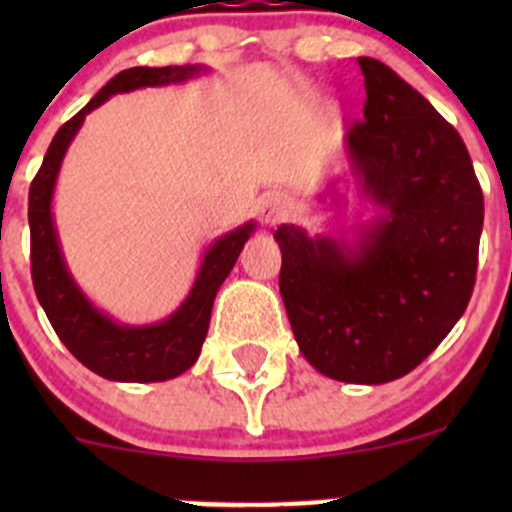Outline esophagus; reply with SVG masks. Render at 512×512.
Segmentation results:
<instances>
[{"instance_id":"obj_1","label":"esophagus","mask_w":512,"mask_h":512,"mask_svg":"<svg viewBox=\"0 0 512 512\" xmlns=\"http://www.w3.org/2000/svg\"><path fill=\"white\" fill-rule=\"evenodd\" d=\"M292 215V200L287 195L275 193V195H267L265 203H262V220L267 225H277L282 220H287Z\"/></svg>"}]
</instances>
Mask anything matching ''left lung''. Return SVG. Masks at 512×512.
<instances>
[{
  "label": "left lung",
  "mask_w": 512,
  "mask_h": 512,
  "mask_svg": "<svg viewBox=\"0 0 512 512\" xmlns=\"http://www.w3.org/2000/svg\"><path fill=\"white\" fill-rule=\"evenodd\" d=\"M359 66L364 121L347 131V151L379 215L352 245L294 225L275 240L304 359L329 379L386 384L414 371L466 312L483 190L456 128L386 64L359 56Z\"/></svg>",
  "instance_id": "1"
}]
</instances>
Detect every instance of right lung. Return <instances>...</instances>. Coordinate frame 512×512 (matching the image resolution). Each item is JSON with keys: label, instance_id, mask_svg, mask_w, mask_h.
<instances>
[{"label": "right lung", "instance_id": "1", "mask_svg": "<svg viewBox=\"0 0 512 512\" xmlns=\"http://www.w3.org/2000/svg\"><path fill=\"white\" fill-rule=\"evenodd\" d=\"M200 71H205V66L185 64L160 66V69L133 66V69L113 76L71 121H66L56 131L44 163H41L39 173L32 180V188H29L34 292L66 349L86 369L103 376V379L168 381L188 371L198 361L205 334H208L215 294H218L225 277L230 275L247 237L255 230V223L237 227L210 245L193 289L165 322L151 324V327H128V324H118L108 314L98 312L66 270L59 235H56L54 227V215H51L56 175H59L66 148L79 133L84 118L103 101H108L113 94H126V91L143 89V86L180 84L185 79H193Z\"/></svg>", "mask_w": 512, "mask_h": 512}]
</instances>
